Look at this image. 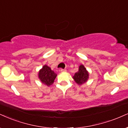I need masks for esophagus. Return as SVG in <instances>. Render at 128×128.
Masks as SVG:
<instances>
[{"instance_id": "1", "label": "esophagus", "mask_w": 128, "mask_h": 128, "mask_svg": "<svg viewBox=\"0 0 128 128\" xmlns=\"http://www.w3.org/2000/svg\"><path fill=\"white\" fill-rule=\"evenodd\" d=\"M60 72H66V69H61V70H60Z\"/></svg>"}]
</instances>
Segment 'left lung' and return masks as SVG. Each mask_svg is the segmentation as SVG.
Instances as JSON below:
<instances>
[{"label":"left lung","instance_id":"1","mask_svg":"<svg viewBox=\"0 0 128 128\" xmlns=\"http://www.w3.org/2000/svg\"><path fill=\"white\" fill-rule=\"evenodd\" d=\"M89 79V73L84 65L79 66V71L74 74L73 79L79 85L84 84Z\"/></svg>","mask_w":128,"mask_h":128}]
</instances>
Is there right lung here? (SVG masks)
Wrapping results in <instances>:
<instances>
[{"instance_id": "1", "label": "right lung", "mask_w": 128, "mask_h": 128, "mask_svg": "<svg viewBox=\"0 0 128 128\" xmlns=\"http://www.w3.org/2000/svg\"><path fill=\"white\" fill-rule=\"evenodd\" d=\"M39 78L42 84L48 86L53 84L54 80L57 75L51 70L50 67L46 65H44L39 72Z\"/></svg>"}]
</instances>
